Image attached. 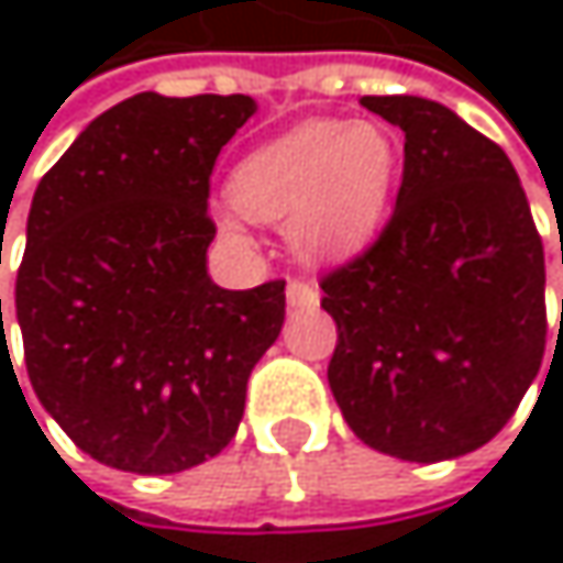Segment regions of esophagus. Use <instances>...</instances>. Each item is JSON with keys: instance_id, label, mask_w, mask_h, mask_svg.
<instances>
[{"instance_id": "34e87169", "label": "esophagus", "mask_w": 563, "mask_h": 563, "mask_svg": "<svg viewBox=\"0 0 563 563\" xmlns=\"http://www.w3.org/2000/svg\"><path fill=\"white\" fill-rule=\"evenodd\" d=\"M286 302L292 309H312V306H319V292L312 289V283L289 280L286 283Z\"/></svg>"}]
</instances>
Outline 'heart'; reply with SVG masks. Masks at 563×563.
Returning <instances> with one entry per match:
<instances>
[{
	"instance_id": "obj_1",
	"label": "heart",
	"mask_w": 563,
	"mask_h": 563,
	"mask_svg": "<svg viewBox=\"0 0 563 563\" xmlns=\"http://www.w3.org/2000/svg\"><path fill=\"white\" fill-rule=\"evenodd\" d=\"M394 175L391 140L372 123L316 120L257 146L231 172L241 214L283 224L309 261L349 257L372 241ZM238 231V218H221Z\"/></svg>"
}]
</instances>
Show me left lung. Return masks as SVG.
Returning a JSON list of instances; mask_svg holds the SVG:
<instances>
[{
    "label": "left lung",
    "mask_w": 563,
    "mask_h": 563,
    "mask_svg": "<svg viewBox=\"0 0 563 563\" xmlns=\"http://www.w3.org/2000/svg\"><path fill=\"white\" fill-rule=\"evenodd\" d=\"M404 130L391 218L322 277L329 388L362 443L440 463L489 443L548 339L544 247L503 146L423 97H362Z\"/></svg>",
    "instance_id": "1"
}]
</instances>
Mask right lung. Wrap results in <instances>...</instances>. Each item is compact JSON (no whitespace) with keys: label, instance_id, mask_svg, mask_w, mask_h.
<instances>
[{"label":"right lung","instance_id":"obj_1","mask_svg":"<svg viewBox=\"0 0 563 563\" xmlns=\"http://www.w3.org/2000/svg\"><path fill=\"white\" fill-rule=\"evenodd\" d=\"M254 110L244 93H136L35 188L15 280L25 368L103 466L169 476L218 456L280 335L286 280L221 289L208 277L214 159Z\"/></svg>","mask_w":563,"mask_h":563}]
</instances>
